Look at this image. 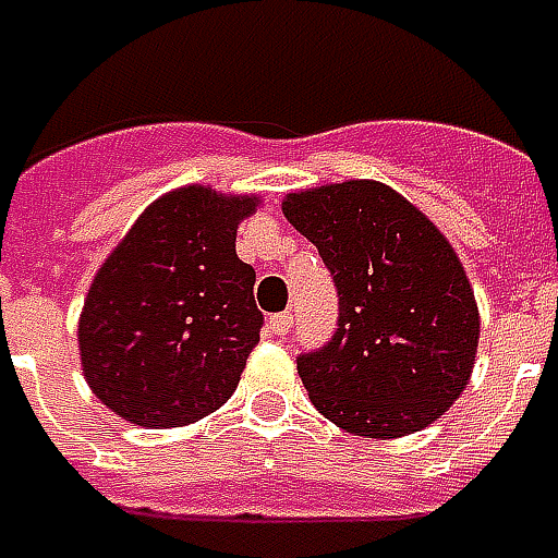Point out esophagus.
<instances>
[{
  "label": "esophagus",
  "instance_id": "34e87169",
  "mask_svg": "<svg viewBox=\"0 0 558 558\" xmlns=\"http://www.w3.org/2000/svg\"><path fill=\"white\" fill-rule=\"evenodd\" d=\"M265 329H268L271 336H287V332L293 329V314H290V311H283V314H271V317H268V324H265Z\"/></svg>",
  "mask_w": 558,
  "mask_h": 558
}]
</instances>
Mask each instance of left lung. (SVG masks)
I'll list each match as a JSON object with an SVG mask.
<instances>
[{
    "label": "left lung",
    "instance_id": "1",
    "mask_svg": "<svg viewBox=\"0 0 558 558\" xmlns=\"http://www.w3.org/2000/svg\"><path fill=\"white\" fill-rule=\"evenodd\" d=\"M339 290V329L299 354L320 415L348 434L407 437L468 388L480 311L446 234L375 180L317 185L283 201Z\"/></svg>",
    "mask_w": 558,
    "mask_h": 558
}]
</instances>
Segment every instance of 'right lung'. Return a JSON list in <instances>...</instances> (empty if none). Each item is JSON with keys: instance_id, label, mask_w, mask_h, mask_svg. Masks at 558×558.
Listing matches in <instances>:
<instances>
[{"instance_id": "right-lung-1", "label": "right lung", "mask_w": 558, "mask_h": 558, "mask_svg": "<svg viewBox=\"0 0 558 558\" xmlns=\"http://www.w3.org/2000/svg\"><path fill=\"white\" fill-rule=\"evenodd\" d=\"M253 195L185 185L149 204L109 253L78 317L97 400L140 427H183L229 400L259 342L253 265L234 253Z\"/></svg>"}]
</instances>
